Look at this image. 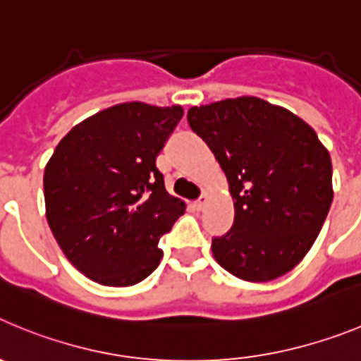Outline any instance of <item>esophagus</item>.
<instances>
[{
  "mask_svg": "<svg viewBox=\"0 0 361 361\" xmlns=\"http://www.w3.org/2000/svg\"><path fill=\"white\" fill-rule=\"evenodd\" d=\"M206 202H208V193H202V197H200V199L195 202V208L202 209L204 206H206Z\"/></svg>",
  "mask_w": 361,
  "mask_h": 361,
  "instance_id": "34e87169",
  "label": "esophagus"
}]
</instances>
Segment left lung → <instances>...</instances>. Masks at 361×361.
Masks as SVG:
<instances>
[{
  "instance_id": "8db88e82",
  "label": "left lung",
  "mask_w": 361,
  "mask_h": 361,
  "mask_svg": "<svg viewBox=\"0 0 361 361\" xmlns=\"http://www.w3.org/2000/svg\"><path fill=\"white\" fill-rule=\"evenodd\" d=\"M191 130L224 170L235 206L216 262L245 282H269L302 262L333 202V164L317 132L260 97L188 110Z\"/></svg>"
}]
</instances>
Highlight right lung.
Segmentation results:
<instances>
[{"label":"right lung","instance_id":"obj_1","mask_svg":"<svg viewBox=\"0 0 361 361\" xmlns=\"http://www.w3.org/2000/svg\"><path fill=\"white\" fill-rule=\"evenodd\" d=\"M183 106L121 103L75 124L43 177L47 220L75 269L110 288L139 283L159 266V238L186 204L155 166Z\"/></svg>","mask_w":361,"mask_h":361}]
</instances>
